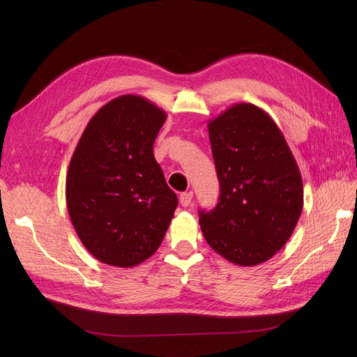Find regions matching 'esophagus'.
Wrapping results in <instances>:
<instances>
[{
  "instance_id": "obj_1",
  "label": "esophagus",
  "mask_w": 357,
  "mask_h": 357,
  "mask_svg": "<svg viewBox=\"0 0 357 357\" xmlns=\"http://www.w3.org/2000/svg\"><path fill=\"white\" fill-rule=\"evenodd\" d=\"M192 197H193L192 192L181 193V195H180V204L183 205V207H189V204L192 202Z\"/></svg>"
}]
</instances>
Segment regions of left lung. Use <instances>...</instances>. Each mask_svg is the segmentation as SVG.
<instances>
[{"label": "left lung", "mask_w": 357, "mask_h": 357, "mask_svg": "<svg viewBox=\"0 0 357 357\" xmlns=\"http://www.w3.org/2000/svg\"><path fill=\"white\" fill-rule=\"evenodd\" d=\"M219 202L199 211L214 252L240 266L271 259L294 232L304 205L296 160L273 117L240 102L208 122Z\"/></svg>", "instance_id": "left-lung-1"}]
</instances>
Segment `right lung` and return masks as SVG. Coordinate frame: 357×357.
<instances>
[{
    "instance_id": "1",
    "label": "right lung",
    "mask_w": 357,
    "mask_h": 357,
    "mask_svg": "<svg viewBox=\"0 0 357 357\" xmlns=\"http://www.w3.org/2000/svg\"><path fill=\"white\" fill-rule=\"evenodd\" d=\"M167 113L122 95L93 114L70 160L66 197L82 244L102 264L131 268L152 256L177 208L153 155Z\"/></svg>"
}]
</instances>
